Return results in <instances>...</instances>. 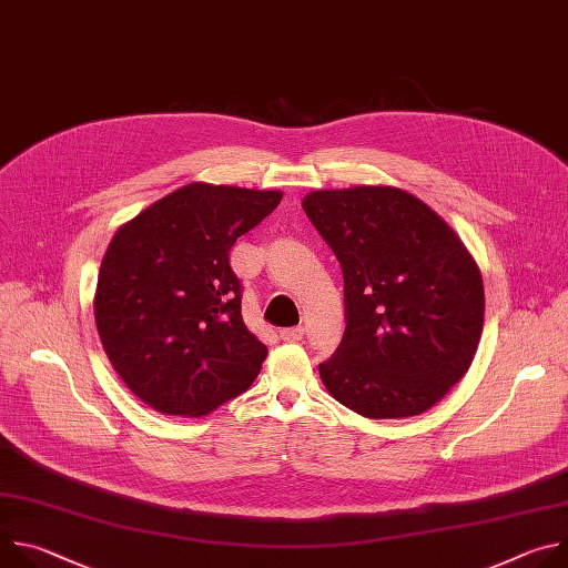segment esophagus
Returning a JSON list of instances; mask_svg holds the SVG:
<instances>
[{"mask_svg": "<svg viewBox=\"0 0 568 568\" xmlns=\"http://www.w3.org/2000/svg\"><path fill=\"white\" fill-rule=\"evenodd\" d=\"M303 335H305L303 326H296V328H285V331H281V339H283V342H287V344H298V342L303 339Z\"/></svg>", "mask_w": 568, "mask_h": 568, "instance_id": "obj_1", "label": "esophagus"}]
</instances>
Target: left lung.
Segmentation results:
<instances>
[{
  "label": "left lung",
  "instance_id": "obj_1",
  "mask_svg": "<svg viewBox=\"0 0 568 568\" xmlns=\"http://www.w3.org/2000/svg\"><path fill=\"white\" fill-rule=\"evenodd\" d=\"M303 211L344 272L346 331L321 382L371 420L420 416L471 366L485 292L458 233L395 186L312 191Z\"/></svg>",
  "mask_w": 568,
  "mask_h": 568
}]
</instances>
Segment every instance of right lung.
<instances>
[{
	"mask_svg": "<svg viewBox=\"0 0 568 568\" xmlns=\"http://www.w3.org/2000/svg\"><path fill=\"white\" fill-rule=\"evenodd\" d=\"M281 191L186 184L121 224L99 270L103 351L148 407L202 418L258 377L267 346L245 326L233 242Z\"/></svg>",
	"mask_w": 568,
	"mask_h": 568,
	"instance_id": "right-lung-1",
	"label": "right lung"
}]
</instances>
